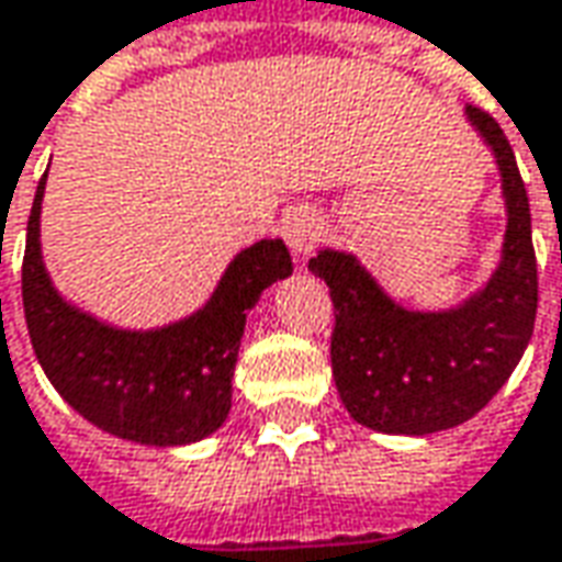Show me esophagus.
<instances>
[{
    "label": "esophagus",
    "mask_w": 562,
    "mask_h": 562,
    "mask_svg": "<svg viewBox=\"0 0 562 562\" xmlns=\"http://www.w3.org/2000/svg\"><path fill=\"white\" fill-rule=\"evenodd\" d=\"M282 236L289 248L295 251V258H307L319 243V217L314 207H292L282 217Z\"/></svg>",
    "instance_id": "34e87169"
}]
</instances>
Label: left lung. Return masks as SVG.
I'll use <instances>...</instances> for the list:
<instances>
[{
  "instance_id": "8db88e82",
  "label": "left lung",
  "mask_w": 562,
  "mask_h": 562,
  "mask_svg": "<svg viewBox=\"0 0 562 562\" xmlns=\"http://www.w3.org/2000/svg\"><path fill=\"white\" fill-rule=\"evenodd\" d=\"M492 146L507 195L504 258L492 282L448 314L404 311L351 255L319 251L307 270L333 295V379L345 411L389 436H429L467 423L510 379L532 339L538 263L529 195L488 111L467 108Z\"/></svg>"
}]
</instances>
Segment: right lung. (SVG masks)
Wrapping results in <instances>:
<instances>
[{
    "mask_svg": "<svg viewBox=\"0 0 562 562\" xmlns=\"http://www.w3.org/2000/svg\"><path fill=\"white\" fill-rule=\"evenodd\" d=\"M43 189L46 177L30 207L21 295L33 351L58 395L111 436L158 448L221 429L233 401L245 314L270 282L292 273L289 248L261 239L236 255L195 317L155 333H124L74 311L52 289L40 258Z\"/></svg>",
    "mask_w": 562,
    "mask_h": 562,
    "instance_id": "right-lung-1",
    "label": "right lung"
}]
</instances>
